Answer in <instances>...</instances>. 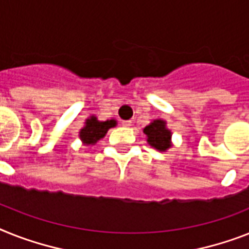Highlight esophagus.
I'll use <instances>...</instances> for the list:
<instances>
[{"mask_svg": "<svg viewBox=\"0 0 249 249\" xmlns=\"http://www.w3.org/2000/svg\"><path fill=\"white\" fill-rule=\"evenodd\" d=\"M122 126H124V127H131L132 126V122H131V121H122Z\"/></svg>", "mask_w": 249, "mask_h": 249, "instance_id": "esophagus-1", "label": "esophagus"}]
</instances>
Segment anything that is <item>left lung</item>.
Returning <instances> with one entry per match:
<instances>
[{"label":"left lung","mask_w":249,"mask_h":249,"mask_svg":"<svg viewBox=\"0 0 249 249\" xmlns=\"http://www.w3.org/2000/svg\"><path fill=\"white\" fill-rule=\"evenodd\" d=\"M146 135V141L150 146L158 151H166L173 146L172 142V131L166 127V121L158 118L154 120L143 128Z\"/></svg>","instance_id":"obj_1"}]
</instances>
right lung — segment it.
I'll list each match as a JSON object with an SVG mask.
<instances>
[{"mask_svg":"<svg viewBox=\"0 0 249 249\" xmlns=\"http://www.w3.org/2000/svg\"><path fill=\"white\" fill-rule=\"evenodd\" d=\"M117 126V121L114 118L107 121H99L96 116H90L86 118L84 127L79 131V137L85 146H92L99 140L104 139L108 129Z\"/></svg>","mask_w":249,"mask_h":249,"instance_id":"obj_1","label":"right lung"}]
</instances>
